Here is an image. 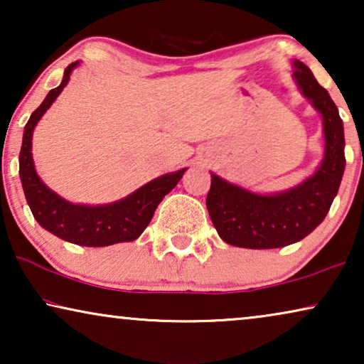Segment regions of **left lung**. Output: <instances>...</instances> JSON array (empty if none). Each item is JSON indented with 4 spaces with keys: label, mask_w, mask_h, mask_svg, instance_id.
<instances>
[{
    "label": "left lung",
    "mask_w": 364,
    "mask_h": 364,
    "mask_svg": "<svg viewBox=\"0 0 364 364\" xmlns=\"http://www.w3.org/2000/svg\"><path fill=\"white\" fill-rule=\"evenodd\" d=\"M303 96L323 116L325 159L313 177L277 196H257L212 176L207 210L223 242L242 248H280L305 238L330 210L345 172L343 121L330 94L305 64L293 71Z\"/></svg>",
    "instance_id": "1"
}]
</instances>
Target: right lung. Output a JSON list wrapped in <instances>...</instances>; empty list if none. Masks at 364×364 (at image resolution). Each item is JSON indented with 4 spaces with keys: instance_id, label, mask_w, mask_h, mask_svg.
<instances>
[{
    "instance_id": "add662e5",
    "label": "right lung",
    "mask_w": 364,
    "mask_h": 364,
    "mask_svg": "<svg viewBox=\"0 0 364 364\" xmlns=\"http://www.w3.org/2000/svg\"><path fill=\"white\" fill-rule=\"evenodd\" d=\"M76 64L77 61L69 64L64 71L63 82L49 91L24 127L19 152V177L24 196L39 225L63 240L82 247H107L119 242H132L146 230L157 205L177 186L186 168L159 177L122 200L101 207L74 205L49 191L34 171L31 137L34 126L66 86Z\"/></svg>"
}]
</instances>
